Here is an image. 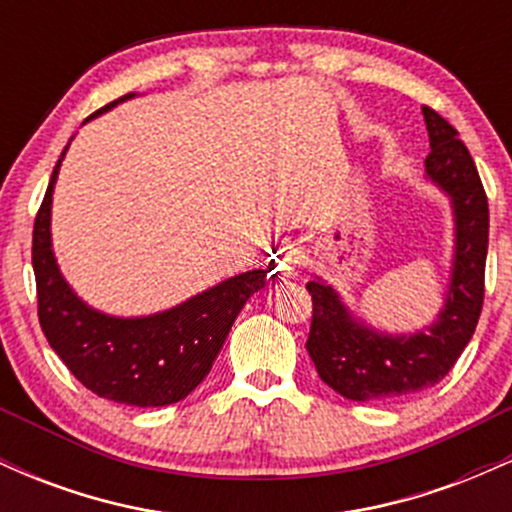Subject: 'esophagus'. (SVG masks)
<instances>
[{
  "label": "esophagus",
  "instance_id": "1",
  "mask_svg": "<svg viewBox=\"0 0 512 512\" xmlns=\"http://www.w3.org/2000/svg\"><path fill=\"white\" fill-rule=\"evenodd\" d=\"M298 272V257L293 250H281L279 252V276H293Z\"/></svg>",
  "mask_w": 512,
  "mask_h": 512
}]
</instances>
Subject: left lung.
<instances>
[{
	"label": "left lung",
	"instance_id": "left-lung-1",
	"mask_svg": "<svg viewBox=\"0 0 512 512\" xmlns=\"http://www.w3.org/2000/svg\"><path fill=\"white\" fill-rule=\"evenodd\" d=\"M421 113L431 142L424 178L450 199L455 223L450 281L436 320L411 334L380 332L351 313L322 276H313L305 286L313 296L305 349L322 383L354 402H390L440 383L477 330L484 303L489 250L484 185L457 129L426 105Z\"/></svg>",
	"mask_w": 512,
	"mask_h": 512
}]
</instances>
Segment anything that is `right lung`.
I'll list each match as a JSON object with an SVG mask.
<instances>
[{"mask_svg": "<svg viewBox=\"0 0 512 512\" xmlns=\"http://www.w3.org/2000/svg\"><path fill=\"white\" fill-rule=\"evenodd\" d=\"M129 98L134 93L117 98L96 115L108 113ZM67 149L64 146L52 170L33 226L40 327L64 366L98 397L132 407L180 402L207 378L238 313L252 293L262 289L267 272L252 269L236 274L154 315L117 317L91 308L67 284L52 252V192Z\"/></svg>", "mask_w": 512, "mask_h": 512, "instance_id": "1", "label": "right lung"}]
</instances>
